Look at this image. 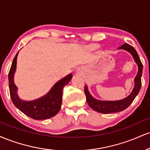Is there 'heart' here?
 I'll use <instances>...</instances> for the list:
<instances>
[{
    "label": "heart",
    "mask_w": 150,
    "mask_h": 150,
    "mask_svg": "<svg viewBox=\"0 0 150 150\" xmlns=\"http://www.w3.org/2000/svg\"><path fill=\"white\" fill-rule=\"evenodd\" d=\"M91 48H92V49H97V44H92V45L91 46Z\"/></svg>",
    "instance_id": "b5f03b06"
}]
</instances>
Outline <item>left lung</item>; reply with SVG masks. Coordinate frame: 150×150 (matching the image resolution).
Wrapping results in <instances>:
<instances>
[{"label":"left lung","mask_w":150,"mask_h":150,"mask_svg":"<svg viewBox=\"0 0 150 150\" xmlns=\"http://www.w3.org/2000/svg\"><path fill=\"white\" fill-rule=\"evenodd\" d=\"M119 49L126 50L128 52L131 53L132 56H133L134 60L136 62V63L138 65V73H137V75L135 77V87H134V89L131 92V94L128 97L125 98V99H122V100L109 101H99L93 98L92 95L90 94V93L89 92L87 87L85 86V93L87 104H89V106L93 110L97 111V112L102 113H110L123 111V110L128 108L131 104V103L135 99L136 96L138 94L139 92H140L141 85H142L141 77H142V68H143L142 63L140 61V57L138 56V54H137L135 49L132 46L127 44V43H125L123 45H122L120 47H119Z\"/></svg>","instance_id":"8db88e82"}]
</instances>
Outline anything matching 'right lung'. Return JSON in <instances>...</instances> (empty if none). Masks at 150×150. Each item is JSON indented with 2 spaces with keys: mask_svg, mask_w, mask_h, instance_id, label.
Instances as JSON below:
<instances>
[{
  "mask_svg": "<svg viewBox=\"0 0 150 150\" xmlns=\"http://www.w3.org/2000/svg\"><path fill=\"white\" fill-rule=\"evenodd\" d=\"M15 56L8 74L10 94L14 105L22 113L35 120H44L54 116L61 108L63 87L71 80L73 75L69 74L55 84L52 89L44 97L34 101H25L20 99L17 94V87L14 84V73L16 69L17 57Z\"/></svg>",
  "mask_w": 150,
  "mask_h": 150,
  "instance_id": "add662e5",
  "label": "right lung"
}]
</instances>
